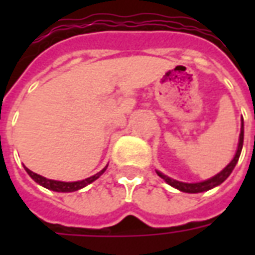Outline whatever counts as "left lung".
Segmentation results:
<instances>
[{"instance_id":"left-lung-1","label":"left lung","mask_w":255,"mask_h":255,"mask_svg":"<svg viewBox=\"0 0 255 255\" xmlns=\"http://www.w3.org/2000/svg\"><path fill=\"white\" fill-rule=\"evenodd\" d=\"M242 147H243V120H242L241 135H239V144H238V150H236L235 157H234V160L231 161L230 164L225 166L224 169L220 172V173H217L216 176H213L212 179H209V180H205V182H201V183H182V182H177V180H173V179L165 176V175H162L161 172H157V175H158L161 179H164L169 186L177 188V190H180V191L183 192H191V194H195V192L208 191V190H210V188H213L216 187V186L221 184L227 177L230 176L231 172L234 171L236 162H238V160H239Z\"/></svg>"}]
</instances>
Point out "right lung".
I'll list each match as a JSON object with an SVG mask.
<instances>
[{
    "mask_svg": "<svg viewBox=\"0 0 255 255\" xmlns=\"http://www.w3.org/2000/svg\"><path fill=\"white\" fill-rule=\"evenodd\" d=\"M106 168H108V166H105L102 171L98 172V173L94 175V176H90L87 177V179H84V180H80V182H71V183L50 180V179H46V177L41 176V175H38V173H34V172L30 171L28 168H25V171H27V173H28V175H30V176L32 177L36 183H38V184H41V186L49 188V190H52V191L72 192V191H78V190H80V188L86 187L87 184H90V183H93L94 180H97V179H98V177H100L101 175L106 171Z\"/></svg>",
    "mask_w": 255,
    "mask_h": 255,
    "instance_id": "right-lung-1",
    "label": "right lung"
}]
</instances>
